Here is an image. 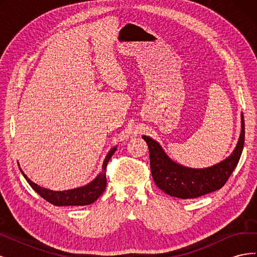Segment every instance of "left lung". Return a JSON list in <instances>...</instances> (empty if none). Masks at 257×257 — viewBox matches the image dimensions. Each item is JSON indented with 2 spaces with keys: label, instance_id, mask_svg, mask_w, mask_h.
I'll list each match as a JSON object with an SVG mask.
<instances>
[{
  "label": "left lung",
  "instance_id": "1",
  "mask_svg": "<svg viewBox=\"0 0 257 257\" xmlns=\"http://www.w3.org/2000/svg\"><path fill=\"white\" fill-rule=\"evenodd\" d=\"M150 153L152 178L159 188L170 196L189 199L220 190L226 183L240 160L244 145V120L241 115V134L236 149L229 157L212 167L189 168L173 162L162 147L148 136H143Z\"/></svg>",
  "mask_w": 257,
  "mask_h": 257
}]
</instances>
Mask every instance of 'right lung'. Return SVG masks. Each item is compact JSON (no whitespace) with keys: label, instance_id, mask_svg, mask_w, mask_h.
I'll use <instances>...</instances> for the list:
<instances>
[{"label":"right lung","instance_id":"right-lung-1","mask_svg":"<svg viewBox=\"0 0 257 257\" xmlns=\"http://www.w3.org/2000/svg\"><path fill=\"white\" fill-rule=\"evenodd\" d=\"M115 150L116 148L114 147L106 157L103 163V173H100L94 180L90 182L89 184L82 186V188L74 189V190L56 192V191L41 188L40 185H37L36 183L31 181L30 179L23 174L21 168L20 170L23 174V176H25V178L27 179L28 183L31 185V188H32L37 194H40V195L45 200H47L48 203L54 206H85V205H90L92 203H94V201L102 195L103 192L105 191L106 185H107L106 166Z\"/></svg>","mask_w":257,"mask_h":257}]
</instances>
